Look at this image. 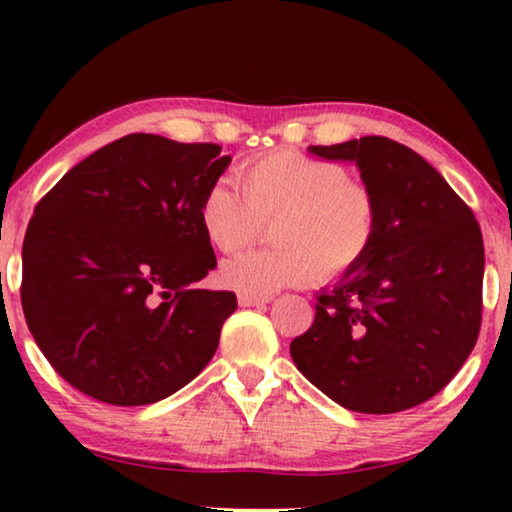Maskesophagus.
<instances>
[{"label": "esophagus", "instance_id": "1", "mask_svg": "<svg viewBox=\"0 0 512 512\" xmlns=\"http://www.w3.org/2000/svg\"><path fill=\"white\" fill-rule=\"evenodd\" d=\"M270 300L272 296H247V293H240V296H237V303L242 307H258V305L270 303Z\"/></svg>", "mask_w": 512, "mask_h": 512}]
</instances>
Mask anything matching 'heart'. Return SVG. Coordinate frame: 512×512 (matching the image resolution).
<instances>
[{"label": "heart", "instance_id": "1", "mask_svg": "<svg viewBox=\"0 0 512 512\" xmlns=\"http://www.w3.org/2000/svg\"><path fill=\"white\" fill-rule=\"evenodd\" d=\"M242 191L226 179L202 193L198 223L216 251L249 247L274 223L277 251H247L221 265L219 279L247 296H272L352 277L380 235V200L335 160L282 149L237 167Z\"/></svg>", "mask_w": 512, "mask_h": 512}]
</instances>
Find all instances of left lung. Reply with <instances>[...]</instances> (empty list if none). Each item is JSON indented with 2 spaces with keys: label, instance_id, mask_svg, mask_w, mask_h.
<instances>
[{
  "label": "left lung",
  "instance_id": "obj_1",
  "mask_svg": "<svg viewBox=\"0 0 512 512\" xmlns=\"http://www.w3.org/2000/svg\"><path fill=\"white\" fill-rule=\"evenodd\" d=\"M354 160L380 200L366 263L314 305L291 342L300 373L342 408L389 415L436 396L478 342L485 247L471 207L438 170L387 137L310 146Z\"/></svg>",
  "mask_w": 512,
  "mask_h": 512
}]
</instances>
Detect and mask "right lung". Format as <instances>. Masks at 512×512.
<instances>
[{"label":"right lung","mask_w":512,"mask_h":512,"mask_svg":"<svg viewBox=\"0 0 512 512\" xmlns=\"http://www.w3.org/2000/svg\"><path fill=\"white\" fill-rule=\"evenodd\" d=\"M230 163L219 144L125 135L74 165L34 207L20 303L55 373L111 405H149L212 361L233 291L198 205Z\"/></svg>","instance_id":"right-lung-1"}]
</instances>
